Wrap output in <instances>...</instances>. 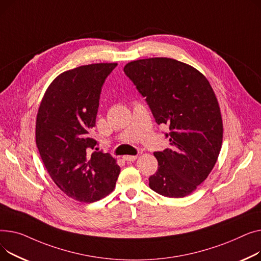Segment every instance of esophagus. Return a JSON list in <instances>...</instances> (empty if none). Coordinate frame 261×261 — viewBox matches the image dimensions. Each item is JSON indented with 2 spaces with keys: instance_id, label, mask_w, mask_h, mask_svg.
Masks as SVG:
<instances>
[{
  "instance_id": "esophagus-1",
  "label": "esophagus",
  "mask_w": 261,
  "mask_h": 261,
  "mask_svg": "<svg viewBox=\"0 0 261 261\" xmlns=\"http://www.w3.org/2000/svg\"><path fill=\"white\" fill-rule=\"evenodd\" d=\"M123 159L125 161H128V162H132V161H135L137 159V156H130V155H126V156H123Z\"/></svg>"
}]
</instances>
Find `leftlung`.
<instances>
[{"label": "left lung", "instance_id": "8db88e82", "mask_svg": "<svg viewBox=\"0 0 261 261\" xmlns=\"http://www.w3.org/2000/svg\"><path fill=\"white\" fill-rule=\"evenodd\" d=\"M124 72L145 98L157 124L170 133V148L155 151L158 170L149 188L171 198L190 195L207 178L219 156L222 119L215 93L194 67L170 58L137 60Z\"/></svg>", "mask_w": 261, "mask_h": 261}]
</instances>
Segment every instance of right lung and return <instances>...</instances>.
Segmentation results:
<instances>
[{
  "instance_id": "obj_1",
  "label": "right lung",
  "mask_w": 261,
  "mask_h": 261,
  "mask_svg": "<svg viewBox=\"0 0 261 261\" xmlns=\"http://www.w3.org/2000/svg\"><path fill=\"white\" fill-rule=\"evenodd\" d=\"M117 63L83 65L58 75L46 90L36 124L42 161L57 187L75 200L94 202L114 189L120 167L90 133L103 84Z\"/></svg>"
}]
</instances>
